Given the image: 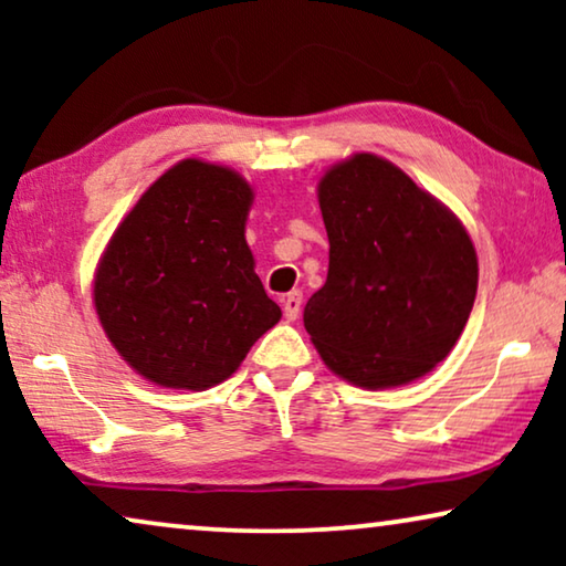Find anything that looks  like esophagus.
Listing matches in <instances>:
<instances>
[{"label":"esophagus","instance_id":"esophagus-1","mask_svg":"<svg viewBox=\"0 0 566 566\" xmlns=\"http://www.w3.org/2000/svg\"><path fill=\"white\" fill-rule=\"evenodd\" d=\"M301 301H304V293L301 291H291L289 296L283 298V314L289 322H296L301 314Z\"/></svg>","mask_w":566,"mask_h":566}]
</instances>
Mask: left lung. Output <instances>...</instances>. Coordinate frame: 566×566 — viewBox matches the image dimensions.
Returning <instances> with one entry per match:
<instances>
[{
  "mask_svg": "<svg viewBox=\"0 0 566 566\" xmlns=\"http://www.w3.org/2000/svg\"><path fill=\"white\" fill-rule=\"evenodd\" d=\"M327 283L304 327L337 376L366 389L415 381L453 350L476 298L461 221L391 161L355 154L319 182Z\"/></svg>",
  "mask_w": 566,
  "mask_h": 566,
  "instance_id": "8db88e82",
  "label": "left lung"
}]
</instances>
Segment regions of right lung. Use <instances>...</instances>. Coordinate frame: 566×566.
Instances as JSON below:
<instances>
[{"mask_svg": "<svg viewBox=\"0 0 566 566\" xmlns=\"http://www.w3.org/2000/svg\"><path fill=\"white\" fill-rule=\"evenodd\" d=\"M252 188L185 159L134 206L107 244L95 308L130 368L167 389H211L281 319L244 239Z\"/></svg>", "mask_w": 566, "mask_h": 566, "instance_id": "right-lung-1", "label": "right lung"}]
</instances>
